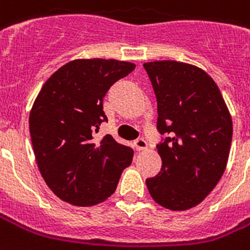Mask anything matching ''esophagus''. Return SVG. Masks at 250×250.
<instances>
[{"mask_svg":"<svg viewBox=\"0 0 250 250\" xmlns=\"http://www.w3.org/2000/svg\"><path fill=\"white\" fill-rule=\"evenodd\" d=\"M135 146H136V149L138 150H144L148 148V144L144 139H138L136 142H135Z\"/></svg>","mask_w":250,"mask_h":250,"instance_id":"obj_1","label":"esophagus"}]
</instances>
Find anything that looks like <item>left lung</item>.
Listing matches in <instances>:
<instances>
[{"label": "left lung", "instance_id": "8db88e82", "mask_svg": "<svg viewBox=\"0 0 250 250\" xmlns=\"http://www.w3.org/2000/svg\"><path fill=\"white\" fill-rule=\"evenodd\" d=\"M157 98L161 171L146 181L150 197L170 211L198 206L226 170L232 117L214 80L191 64L144 62Z\"/></svg>", "mask_w": 250, "mask_h": 250}]
</instances>
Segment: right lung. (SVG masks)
Returning <instances> with one entry per match:
<instances>
[{
  "label": "right lung",
  "mask_w": 250,
  "mask_h": 250,
  "mask_svg": "<svg viewBox=\"0 0 250 250\" xmlns=\"http://www.w3.org/2000/svg\"><path fill=\"white\" fill-rule=\"evenodd\" d=\"M114 59H77L51 74L32 104L28 125L36 164L57 198L79 207L102 203L115 191L133 150L111 135L95 140L107 121L104 97L135 69Z\"/></svg>",
  "instance_id": "1"
}]
</instances>
